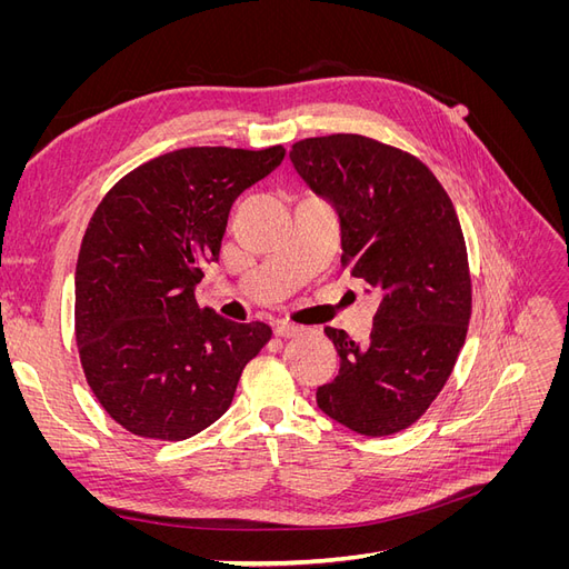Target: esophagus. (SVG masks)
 <instances>
[{
    "mask_svg": "<svg viewBox=\"0 0 569 569\" xmlns=\"http://www.w3.org/2000/svg\"><path fill=\"white\" fill-rule=\"evenodd\" d=\"M308 327H301V325H291V322H278L274 325V335L282 337V339H289V337H299V335H306Z\"/></svg>",
    "mask_w": 569,
    "mask_h": 569,
    "instance_id": "34e87169",
    "label": "esophagus"
}]
</instances>
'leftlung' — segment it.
Masks as SVG:
<instances>
[{
	"mask_svg": "<svg viewBox=\"0 0 569 569\" xmlns=\"http://www.w3.org/2000/svg\"><path fill=\"white\" fill-rule=\"evenodd\" d=\"M289 159L339 213L341 266L382 297L370 341L325 327L341 366L318 387V406L358 435H396L432 406L468 335L472 282L460 220L432 170L370 137H308Z\"/></svg>",
	"mask_w": 569,
	"mask_h": 569,
	"instance_id": "8db88e82",
	"label": "left lung"
}]
</instances>
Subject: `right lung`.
<instances>
[{"label":"right lung","instance_id":"add662e5","mask_svg":"<svg viewBox=\"0 0 569 569\" xmlns=\"http://www.w3.org/2000/svg\"><path fill=\"white\" fill-rule=\"evenodd\" d=\"M284 149L187 147L120 178L97 206L76 266V341L97 401L128 432L182 441L232 403L272 330L199 308L234 199Z\"/></svg>","mask_w":569,"mask_h":569}]
</instances>
